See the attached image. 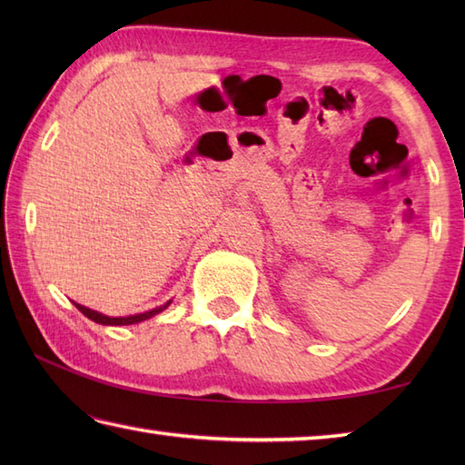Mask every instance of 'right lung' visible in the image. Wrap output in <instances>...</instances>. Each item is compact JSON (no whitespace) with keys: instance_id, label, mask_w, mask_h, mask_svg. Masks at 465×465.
Masks as SVG:
<instances>
[{"instance_id":"add662e5","label":"right lung","mask_w":465,"mask_h":465,"mask_svg":"<svg viewBox=\"0 0 465 465\" xmlns=\"http://www.w3.org/2000/svg\"><path fill=\"white\" fill-rule=\"evenodd\" d=\"M74 303H75V302H74ZM170 303H172V302H167V303L160 305V308L150 310V312H143V313L127 315V318H110V315H104V313H100V312H94V310L85 308V305H80V303H75V308L80 310V312L85 315V318H90V320H92V322H95V323H102V325H132V323H140V322H143V320H150V318H153L155 313L163 312Z\"/></svg>"}]
</instances>
